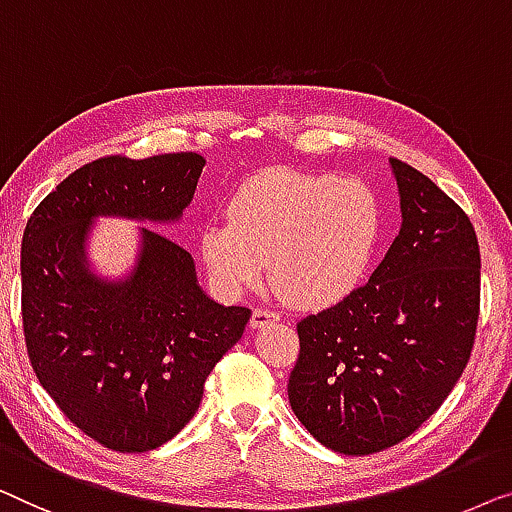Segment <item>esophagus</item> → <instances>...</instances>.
<instances>
[{
  "label": "esophagus",
  "mask_w": 512,
  "mask_h": 512,
  "mask_svg": "<svg viewBox=\"0 0 512 512\" xmlns=\"http://www.w3.org/2000/svg\"><path fill=\"white\" fill-rule=\"evenodd\" d=\"M278 320H280V315L276 311H269V308H255L253 318H250V327L262 329V327L271 325V322H278Z\"/></svg>",
  "instance_id": "1"
}]
</instances>
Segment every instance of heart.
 <instances>
[{"label":"heart","instance_id":"obj_1","mask_svg":"<svg viewBox=\"0 0 512 512\" xmlns=\"http://www.w3.org/2000/svg\"><path fill=\"white\" fill-rule=\"evenodd\" d=\"M380 236V206L355 178L264 171L232 194L227 222L199 236L208 278L225 297L250 290L269 264L271 283L301 308H322L355 290Z\"/></svg>","mask_w":512,"mask_h":512}]
</instances>
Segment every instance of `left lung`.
Masks as SVG:
<instances>
[{"label":"left lung","instance_id":"1","mask_svg":"<svg viewBox=\"0 0 512 512\" xmlns=\"http://www.w3.org/2000/svg\"><path fill=\"white\" fill-rule=\"evenodd\" d=\"M401 229L369 283L297 325L287 397L313 438L341 455L401 443L448 399L480 313V248L469 215L390 157Z\"/></svg>","mask_w":512,"mask_h":512}]
</instances>
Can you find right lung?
Instances as JSON below:
<instances>
[{
    "mask_svg": "<svg viewBox=\"0 0 512 512\" xmlns=\"http://www.w3.org/2000/svg\"><path fill=\"white\" fill-rule=\"evenodd\" d=\"M204 164L197 153L102 157L64 178L27 220V357L57 408L109 450L148 452L171 441L250 320V308L208 299L192 255L146 227L127 278H97L85 257L99 215L181 218Z\"/></svg>",
    "mask_w": 512,
    "mask_h": 512,
    "instance_id": "1",
    "label": "right lung"
}]
</instances>
